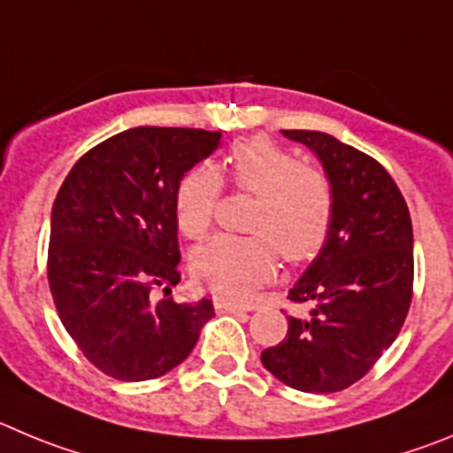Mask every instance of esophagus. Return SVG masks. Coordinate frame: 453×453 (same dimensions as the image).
Instances as JSON below:
<instances>
[{"label":"esophagus","mask_w":453,"mask_h":453,"mask_svg":"<svg viewBox=\"0 0 453 453\" xmlns=\"http://www.w3.org/2000/svg\"><path fill=\"white\" fill-rule=\"evenodd\" d=\"M214 309H217L219 313H243V311H250V309L243 307V304L227 303V300H217V303H214Z\"/></svg>","instance_id":"obj_1"}]
</instances>
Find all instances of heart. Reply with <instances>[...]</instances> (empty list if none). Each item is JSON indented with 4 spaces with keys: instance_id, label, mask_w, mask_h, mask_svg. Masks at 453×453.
I'll list each match as a JSON object with an SVG mask.
<instances>
[{
    "instance_id": "b5f03b06",
    "label": "heart",
    "mask_w": 453,
    "mask_h": 453,
    "mask_svg": "<svg viewBox=\"0 0 453 453\" xmlns=\"http://www.w3.org/2000/svg\"><path fill=\"white\" fill-rule=\"evenodd\" d=\"M223 182L252 194L246 236H217L191 255L198 282L232 300H248L268 282L277 255L297 264L323 248L334 219V189L316 166L268 140L239 142L214 169L198 165L176 187L178 227L189 239H203L214 221Z\"/></svg>"
}]
</instances>
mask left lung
Instances as JSON below:
<instances>
[{
    "mask_svg": "<svg viewBox=\"0 0 453 453\" xmlns=\"http://www.w3.org/2000/svg\"><path fill=\"white\" fill-rule=\"evenodd\" d=\"M323 162L334 219L323 250L288 291L303 316H288L282 343L264 368L303 393H338L372 370L393 345L413 297V226L388 171L364 150L318 130H282Z\"/></svg>",
    "mask_w": 453,
    "mask_h": 453,
    "instance_id": "left-lung-1",
    "label": "left lung"
}]
</instances>
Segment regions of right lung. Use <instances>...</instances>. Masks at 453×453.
<instances>
[{"label":"right lung","mask_w":453,"mask_h":453,"mask_svg":"<svg viewBox=\"0 0 453 453\" xmlns=\"http://www.w3.org/2000/svg\"><path fill=\"white\" fill-rule=\"evenodd\" d=\"M219 140V130L130 128L92 146L60 185L49 288L63 327L108 377H162L214 316L211 300L176 303L171 288L180 282L176 187Z\"/></svg>","instance_id":"right-lung-1"}]
</instances>
